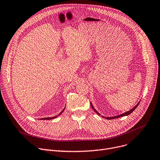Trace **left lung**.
<instances>
[{
  "instance_id": "8db88e82",
  "label": "left lung",
  "mask_w": 160,
  "mask_h": 160,
  "mask_svg": "<svg viewBox=\"0 0 160 160\" xmlns=\"http://www.w3.org/2000/svg\"><path fill=\"white\" fill-rule=\"evenodd\" d=\"M139 103L140 102H138L136 106H135L134 108H132L131 110H129V111H128V112H126V113H122V114H120V115H117V116H115V117H104V116H102L103 118H106V119H108V120H111V119H114V118H119V117H124V116H126V115H129L130 113H131L134 110L136 109L137 107H138V104H139ZM90 104H91V106H92V108H93V109L94 110V111L99 115H101L100 114H99V113H98L96 110H95V109H94V108H93V106H92V103H90Z\"/></svg>"
}]
</instances>
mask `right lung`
I'll use <instances>...</instances> for the list:
<instances>
[{"label": "right lung", "mask_w": 160, "mask_h": 160, "mask_svg": "<svg viewBox=\"0 0 160 160\" xmlns=\"http://www.w3.org/2000/svg\"><path fill=\"white\" fill-rule=\"evenodd\" d=\"M64 110H65V108L63 109V111H62V112H60V113H59L58 115H61V113H62L63 112ZM58 115L55 116V117H47V118H40V120H51V119H53V118H57V117H58Z\"/></svg>", "instance_id": "right-lung-1"}]
</instances>
